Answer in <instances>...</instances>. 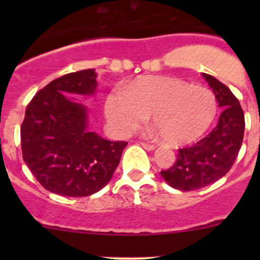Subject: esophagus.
Wrapping results in <instances>:
<instances>
[{
  "mask_svg": "<svg viewBox=\"0 0 260 260\" xmlns=\"http://www.w3.org/2000/svg\"><path fill=\"white\" fill-rule=\"evenodd\" d=\"M141 146H142L145 149H147V151H153V149L156 148V146L154 145H149V143H146V142H141Z\"/></svg>",
  "mask_w": 260,
  "mask_h": 260,
  "instance_id": "esophagus-1",
  "label": "esophagus"
}]
</instances>
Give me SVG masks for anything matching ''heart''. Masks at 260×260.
Returning <instances> with one entry per match:
<instances>
[{
  "mask_svg": "<svg viewBox=\"0 0 260 260\" xmlns=\"http://www.w3.org/2000/svg\"><path fill=\"white\" fill-rule=\"evenodd\" d=\"M104 109L108 122L120 135L132 133L151 114L167 145L183 146L198 141L210 128L217 101L204 86L175 78L141 77L123 90L111 91Z\"/></svg>",
  "mask_w": 260,
  "mask_h": 260,
  "instance_id": "b5f03b06",
  "label": "heart"
}]
</instances>
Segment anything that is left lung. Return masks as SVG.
Masks as SVG:
<instances>
[{
	"mask_svg": "<svg viewBox=\"0 0 260 260\" xmlns=\"http://www.w3.org/2000/svg\"><path fill=\"white\" fill-rule=\"evenodd\" d=\"M222 109L216 127L195 145L179 149L171 169L161 171V176L171 187L193 191L220 180L229 172L237 159L244 137L243 109L225 84L203 73Z\"/></svg>",
	"mask_w": 260,
	"mask_h": 260,
	"instance_id": "8db88e82",
	"label": "left lung"
}]
</instances>
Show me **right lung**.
<instances>
[{"label":"right lung","instance_id":"obj_1","mask_svg":"<svg viewBox=\"0 0 260 260\" xmlns=\"http://www.w3.org/2000/svg\"><path fill=\"white\" fill-rule=\"evenodd\" d=\"M94 69L52 80L35 94L21 125L25 164L44 188L72 198L104 187L119 165L124 141H108L91 132L88 108L75 95H94Z\"/></svg>","mask_w":260,"mask_h":260}]
</instances>
